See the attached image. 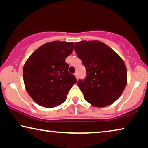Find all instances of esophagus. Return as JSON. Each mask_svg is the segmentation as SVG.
<instances>
[{
    "label": "esophagus",
    "mask_w": 148,
    "mask_h": 148,
    "mask_svg": "<svg viewBox=\"0 0 148 148\" xmlns=\"http://www.w3.org/2000/svg\"><path fill=\"white\" fill-rule=\"evenodd\" d=\"M74 76H75V77H76V79L78 80V73H77V72L74 73Z\"/></svg>",
    "instance_id": "1"
}]
</instances>
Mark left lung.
<instances>
[{"mask_svg":"<svg viewBox=\"0 0 148 148\" xmlns=\"http://www.w3.org/2000/svg\"><path fill=\"white\" fill-rule=\"evenodd\" d=\"M74 51L86 70L85 79L77 82L84 99L97 108L114 103L127 83L124 61L113 49L98 40L75 42Z\"/></svg>","mask_w":148,"mask_h":148,"instance_id":"obj_1","label":"left lung"}]
</instances>
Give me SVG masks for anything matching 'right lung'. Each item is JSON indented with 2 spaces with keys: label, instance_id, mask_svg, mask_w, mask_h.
Returning a JSON list of instances; mask_svg holds the SVG:
<instances>
[{
  "label": "right lung",
  "instance_id": "right-lung-1",
  "mask_svg": "<svg viewBox=\"0 0 148 148\" xmlns=\"http://www.w3.org/2000/svg\"><path fill=\"white\" fill-rule=\"evenodd\" d=\"M73 49L74 42L53 41L37 49L25 62L23 69L25 87L37 104L51 108L66 100L69 90L76 82L66 62Z\"/></svg>",
  "mask_w": 148,
  "mask_h": 148
}]
</instances>
